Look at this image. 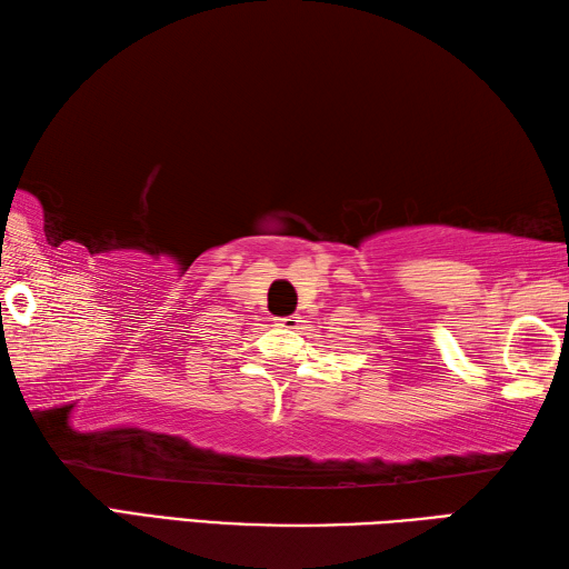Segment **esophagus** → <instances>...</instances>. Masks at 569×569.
Wrapping results in <instances>:
<instances>
[{"label": "esophagus", "instance_id": "1", "mask_svg": "<svg viewBox=\"0 0 569 569\" xmlns=\"http://www.w3.org/2000/svg\"><path fill=\"white\" fill-rule=\"evenodd\" d=\"M278 325H281V328H288V330H296L298 325H300V318L298 316H283V318H278L276 320Z\"/></svg>", "mask_w": 569, "mask_h": 569}]
</instances>
